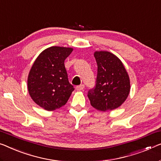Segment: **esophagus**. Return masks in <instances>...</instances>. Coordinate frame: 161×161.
I'll return each instance as SVG.
<instances>
[{
  "instance_id": "1",
  "label": "esophagus",
  "mask_w": 161,
  "mask_h": 161,
  "mask_svg": "<svg viewBox=\"0 0 161 161\" xmlns=\"http://www.w3.org/2000/svg\"><path fill=\"white\" fill-rule=\"evenodd\" d=\"M84 88H85V85H80L76 86V90H78V91H81V90H83Z\"/></svg>"
}]
</instances>
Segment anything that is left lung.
Instances as JSON below:
<instances>
[{"label": "left lung", "mask_w": 161, "mask_h": 161, "mask_svg": "<svg viewBox=\"0 0 161 161\" xmlns=\"http://www.w3.org/2000/svg\"><path fill=\"white\" fill-rule=\"evenodd\" d=\"M97 65L95 86L88 91L90 104L98 111H111L125 101L130 91L128 74L118 57L107 51L94 53Z\"/></svg>", "instance_id": "left-lung-1"}]
</instances>
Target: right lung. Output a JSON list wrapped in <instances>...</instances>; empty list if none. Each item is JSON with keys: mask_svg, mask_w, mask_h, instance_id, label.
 <instances>
[{"mask_svg": "<svg viewBox=\"0 0 161 161\" xmlns=\"http://www.w3.org/2000/svg\"><path fill=\"white\" fill-rule=\"evenodd\" d=\"M73 49L53 46L39 55L28 76L30 95L36 104L47 111L65 105L74 86L69 83L64 61Z\"/></svg>", "mask_w": 161, "mask_h": 161, "instance_id": "obj_1", "label": "right lung"}]
</instances>
